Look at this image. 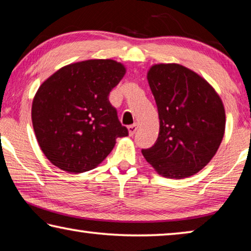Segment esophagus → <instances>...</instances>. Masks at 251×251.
Returning a JSON list of instances; mask_svg holds the SVG:
<instances>
[{"label":"esophagus","mask_w":251,"mask_h":251,"mask_svg":"<svg viewBox=\"0 0 251 251\" xmlns=\"http://www.w3.org/2000/svg\"><path fill=\"white\" fill-rule=\"evenodd\" d=\"M137 129H138V125L137 124H133V125L128 126V133H129V135L133 136L136 133V131H137Z\"/></svg>","instance_id":"1"}]
</instances>
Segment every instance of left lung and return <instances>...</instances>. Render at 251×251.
Segmentation results:
<instances>
[{
  "label": "left lung",
  "mask_w": 251,
  "mask_h": 251,
  "mask_svg": "<svg viewBox=\"0 0 251 251\" xmlns=\"http://www.w3.org/2000/svg\"><path fill=\"white\" fill-rule=\"evenodd\" d=\"M147 79L158 109L159 134L143 156L159 175L190 177L209 163L223 141L225 108L211 85L179 64H155Z\"/></svg>",
  "instance_id": "1"
}]
</instances>
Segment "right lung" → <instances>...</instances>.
Masks as SVG:
<instances>
[{
    "mask_svg": "<svg viewBox=\"0 0 251 251\" xmlns=\"http://www.w3.org/2000/svg\"><path fill=\"white\" fill-rule=\"evenodd\" d=\"M125 73L113 59H88L62 67L41 85L32 123L54 166L74 174L91 171L108 156L116 138L128 135L108 100Z\"/></svg>",
    "mask_w": 251,
    "mask_h": 251,
    "instance_id": "right-lung-1",
    "label": "right lung"
}]
</instances>
